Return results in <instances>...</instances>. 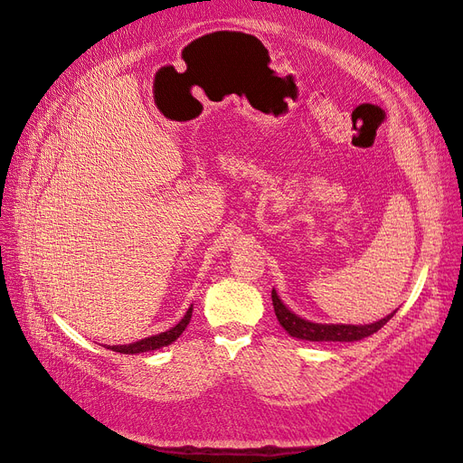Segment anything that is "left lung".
<instances>
[{
	"mask_svg": "<svg viewBox=\"0 0 463 463\" xmlns=\"http://www.w3.org/2000/svg\"><path fill=\"white\" fill-rule=\"evenodd\" d=\"M271 303H274V311L279 325L288 330V333L295 338L301 340H311V342H354V340H362L372 336L377 333L391 317L395 315V311L387 315L385 318L372 325H318L305 321V318L298 317L291 313L286 305L281 303L278 298L276 289H271Z\"/></svg>",
	"mask_w": 463,
	"mask_h": 463,
	"instance_id": "left-lung-1",
	"label": "left lung"
}]
</instances>
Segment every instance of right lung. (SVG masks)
I'll use <instances>...</instances> for the list:
<instances>
[{
  "mask_svg": "<svg viewBox=\"0 0 463 463\" xmlns=\"http://www.w3.org/2000/svg\"><path fill=\"white\" fill-rule=\"evenodd\" d=\"M192 311L194 307H189L187 313L184 315V318L175 326H172L170 330H165V333L160 335H154L148 338H142L138 342H133V345H123V346H109L113 352H121V354H140V352H150V350H156L162 346H168L172 345L174 340L180 338V335L185 330V326L192 321Z\"/></svg>",
  "mask_w": 463,
  "mask_h": 463,
  "instance_id": "obj_1",
  "label": "right lung"
}]
</instances>
